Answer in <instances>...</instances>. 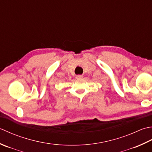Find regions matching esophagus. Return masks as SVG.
Here are the masks:
<instances>
[{
  "mask_svg": "<svg viewBox=\"0 0 152 152\" xmlns=\"http://www.w3.org/2000/svg\"><path fill=\"white\" fill-rule=\"evenodd\" d=\"M82 77H83L82 75H76V78L77 79H80V78H82Z\"/></svg>",
  "mask_w": 152,
  "mask_h": 152,
  "instance_id": "34e87169",
  "label": "esophagus"
}]
</instances>
